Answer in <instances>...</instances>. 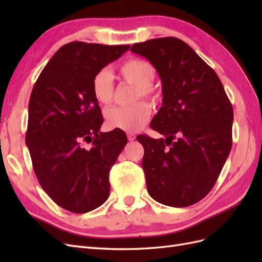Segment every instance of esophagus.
I'll list each match as a JSON object with an SVG mask.
<instances>
[{
  "label": "esophagus",
  "mask_w": 262,
  "mask_h": 262,
  "mask_svg": "<svg viewBox=\"0 0 262 262\" xmlns=\"http://www.w3.org/2000/svg\"><path fill=\"white\" fill-rule=\"evenodd\" d=\"M126 136H128V140L129 141H134V140H136V134H133V133H128V134H126Z\"/></svg>",
  "instance_id": "obj_1"
}]
</instances>
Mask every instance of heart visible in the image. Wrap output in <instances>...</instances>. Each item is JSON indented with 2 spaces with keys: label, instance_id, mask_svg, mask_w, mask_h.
Here are the masks:
<instances>
[{
  "label": "heart",
  "instance_id": "obj_1",
  "mask_svg": "<svg viewBox=\"0 0 262 262\" xmlns=\"http://www.w3.org/2000/svg\"><path fill=\"white\" fill-rule=\"evenodd\" d=\"M122 80L137 89L136 100L141 97L152 101L160 99V93L153 83L156 77V70L152 63L142 59H131L119 68ZM93 96L101 105H108L114 98V77L108 70H100L94 75L92 81ZM150 107L145 102L130 107H113L105 112L107 124L113 129H120L126 132H137L147 123L150 117Z\"/></svg>",
  "mask_w": 262,
  "mask_h": 262
}]
</instances>
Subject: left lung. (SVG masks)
<instances>
[{
	"instance_id": "left-lung-1",
	"label": "left lung",
	"mask_w": 262,
	"mask_h": 262,
	"mask_svg": "<svg viewBox=\"0 0 262 262\" xmlns=\"http://www.w3.org/2000/svg\"><path fill=\"white\" fill-rule=\"evenodd\" d=\"M131 51L152 63L163 89L150 128L166 138H137L147 192L162 204L189 207L211 191L231 152L232 104L214 70L180 39H150Z\"/></svg>"
}]
</instances>
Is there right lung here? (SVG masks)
Here are the masks:
<instances>
[{"label":"right lung","mask_w":262,"mask_h":262,"mask_svg":"<svg viewBox=\"0 0 262 262\" xmlns=\"http://www.w3.org/2000/svg\"><path fill=\"white\" fill-rule=\"evenodd\" d=\"M129 49L130 45L67 43L31 92L25 140L34 171L46 193L70 212L93 211L109 196V171L128 139L120 129L99 132L104 119L92 81Z\"/></svg>","instance_id":"add662e5"}]
</instances>
